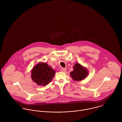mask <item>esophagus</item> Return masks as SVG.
<instances>
[{"label": "esophagus", "instance_id": "34e87169", "mask_svg": "<svg viewBox=\"0 0 122 122\" xmlns=\"http://www.w3.org/2000/svg\"><path fill=\"white\" fill-rule=\"evenodd\" d=\"M66 69L65 68H62L61 69V72H65L66 71Z\"/></svg>", "mask_w": 122, "mask_h": 122}]
</instances>
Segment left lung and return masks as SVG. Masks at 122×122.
<instances>
[{"label": "left lung", "instance_id": "8db88e82", "mask_svg": "<svg viewBox=\"0 0 122 122\" xmlns=\"http://www.w3.org/2000/svg\"><path fill=\"white\" fill-rule=\"evenodd\" d=\"M70 74L73 80L76 81H80L88 76V71L86 68L80 63L76 62L73 66V70Z\"/></svg>", "mask_w": 122, "mask_h": 122}]
</instances>
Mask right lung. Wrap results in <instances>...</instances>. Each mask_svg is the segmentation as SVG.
Listing matches in <instances>:
<instances>
[{"label":"right lung","instance_id":"obj_1","mask_svg":"<svg viewBox=\"0 0 122 122\" xmlns=\"http://www.w3.org/2000/svg\"><path fill=\"white\" fill-rule=\"evenodd\" d=\"M32 80L39 86H45L52 80L55 70L46 62H40L34 66L31 71Z\"/></svg>","mask_w":122,"mask_h":122}]
</instances>
